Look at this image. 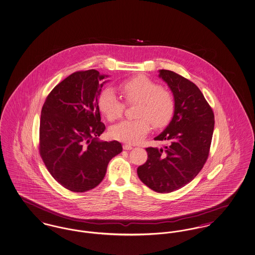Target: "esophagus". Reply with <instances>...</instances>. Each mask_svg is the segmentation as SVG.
<instances>
[{
	"label": "esophagus",
	"instance_id": "obj_1",
	"mask_svg": "<svg viewBox=\"0 0 255 255\" xmlns=\"http://www.w3.org/2000/svg\"><path fill=\"white\" fill-rule=\"evenodd\" d=\"M123 149H124V150H132V146L128 145V144H124V145H123Z\"/></svg>",
	"mask_w": 255,
	"mask_h": 255
}]
</instances>
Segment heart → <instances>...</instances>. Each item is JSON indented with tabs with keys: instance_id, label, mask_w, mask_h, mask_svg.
<instances>
[{
	"instance_id": "obj_1",
	"label": "heart",
	"mask_w": 255,
	"mask_h": 255,
	"mask_svg": "<svg viewBox=\"0 0 255 255\" xmlns=\"http://www.w3.org/2000/svg\"><path fill=\"white\" fill-rule=\"evenodd\" d=\"M120 90L126 102L136 103L132 121H123L110 129L114 139L136 144L140 142L151 129L152 123L155 128H162L171 122L174 113L173 96L157 83L146 76L139 75L123 82ZM101 112L109 122L120 119L124 110V103L111 87L103 89L98 98Z\"/></svg>"
}]
</instances>
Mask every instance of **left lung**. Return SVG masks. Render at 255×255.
Masks as SVG:
<instances>
[{"label": "left lung", "instance_id": "obj_1", "mask_svg": "<svg viewBox=\"0 0 255 255\" xmlns=\"http://www.w3.org/2000/svg\"><path fill=\"white\" fill-rule=\"evenodd\" d=\"M158 72L173 93L174 113L154 140H166L169 145L146 148L148 159L137 168V175L150 189L164 194L191 182L203 168L212 142L214 115L194 82L170 70Z\"/></svg>", "mask_w": 255, "mask_h": 255}]
</instances>
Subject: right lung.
<instances>
[{
	"label": "right lung",
	"mask_w": 255,
	"mask_h": 255,
	"mask_svg": "<svg viewBox=\"0 0 255 255\" xmlns=\"http://www.w3.org/2000/svg\"><path fill=\"white\" fill-rule=\"evenodd\" d=\"M108 75L91 69L75 72L60 82L42 106L40 153L47 170L65 189L83 193L105 176L122 144L99 139L105 130L98 98Z\"/></svg>",
	"instance_id": "1"
}]
</instances>
